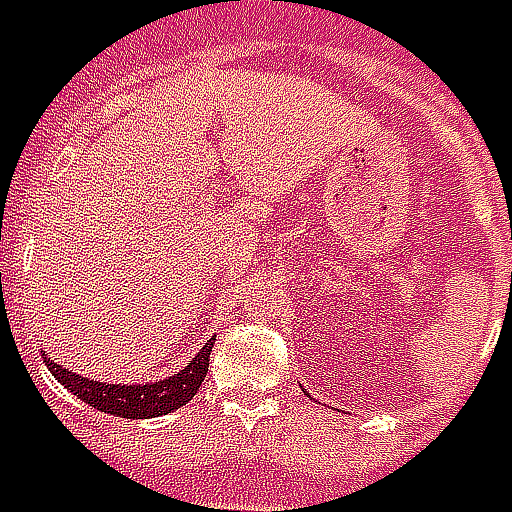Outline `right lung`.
<instances>
[{"mask_svg": "<svg viewBox=\"0 0 512 512\" xmlns=\"http://www.w3.org/2000/svg\"><path fill=\"white\" fill-rule=\"evenodd\" d=\"M212 347H215V339H209V344L201 347V353L195 355L192 364L184 366L179 375L159 380V383H137V386L99 383V380L82 378V375L54 364L49 358H43V361L49 366V372L57 378V383H63L65 389L74 391L79 400L93 405L96 411L123 416V419H151V416L176 411V408L187 405L198 394L206 372H209Z\"/></svg>", "mask_w": 512, "mask_h": 512, "instance_id": "right-lung-1", "label": "right lung"}]
</instances>
